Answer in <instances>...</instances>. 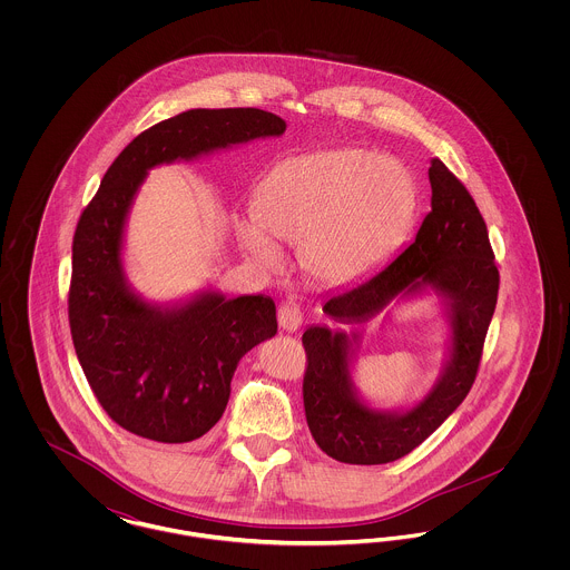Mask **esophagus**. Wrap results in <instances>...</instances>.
I'll use <instances>...</instances> for the list:
<instances>
[{
	"label": "esophagus",
	"instance_id": "obj_1",
	"mask_svg": "<svg viewBox=\"0 0 570 570\" xmlns=\"http://www.w3.org/2000/svg\"><path fill=\"white\" fill-rule=\"evenodd\" d=\"M277 323L282 331H288V333H295L301 323H303V314L298 309L297 303H284L279 305L277 309Z\"/></svg>",
	"mask_w": 570,
	"mask_h": 570
}]
</instances>
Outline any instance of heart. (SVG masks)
I'll use <instances>...</instances> for the list:
<instances>
[{"mask_svg": "<svg viewBox=\"0 0 570 570\" xmlns=\"http://www.w3.org/2000/svg\"><path fill=\"white\" fill-rule=\"evenodd\" d=\"M416 190L406 168L356 149L297 156L263 184L258 214L239 226L247 254L275 269L284 256L271 235L301 245L305 272L346 284L382 263L406 237Z\"/></svg>", "mask_w": 570, "mask_h": 570, "instance_id": "heart-1", "label": "heart"}]
</instances>
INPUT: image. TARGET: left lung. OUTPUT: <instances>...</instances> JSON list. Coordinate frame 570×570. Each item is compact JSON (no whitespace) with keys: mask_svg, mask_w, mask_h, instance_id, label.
<instances>
[{"mask_svg":"<svg viewBox=\"0 0 570 570\" xmlns=\"http://www.w3.org/2000/svg\"><path fill=\"white\" fill-rule=\"evenodd\" d=\"M430 184L432 212L414 242L367 279L326 297L323 312L335 325L354 326L385 311L393 299L434 292L450 325L445 367L414 407L380 411L353 386L360 334L354 328L307 326L305 416L316 444L333 460L376 465L404 458L458 410L476 379L500 273L474 198L438 158L430 166Z\"/></svg>","mask_w":570,"mask_h":570,"instance_id":"left-lung-1","label":"left lung"}]
</instances>
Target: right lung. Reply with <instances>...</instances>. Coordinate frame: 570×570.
<instances>
[{
  "label": "right lung",
  "mask_w": 570,
  "mask_h": 570,
  "mask_svg": "<svg viewBox=\"0 0 570 570\" xmlns=\"http://www.w3.org/2000/svg\"><path fill=\"white\" fill-rule=\"evenodd\" d=\"M284 130L286 121L267 110L179 112L136 136L85 207L72 242L70 331L94 395L124 430L166 444L207 434L226 410L242 356L277 333L265 295L228 298L207 288L158 305L135 293L121 249L138 188L154 166Z\"/></svg>",
  "instance_id": "right-lung-1"
}]
</instances>
